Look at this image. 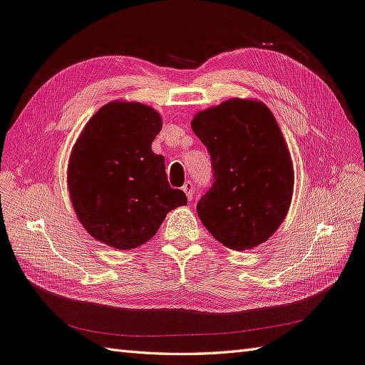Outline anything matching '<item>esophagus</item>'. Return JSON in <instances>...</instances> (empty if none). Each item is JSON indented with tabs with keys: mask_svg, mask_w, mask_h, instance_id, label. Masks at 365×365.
I'll use <instances>...</instances> for the list:
<instances>
[{
	"mask_svg": "<svg viewBox=\"0 0 365 365\" xmlns=\"http://www.w3.org/2000/svg\"><path fill=\"white\" fill-rule=\"evenodd\" d=\"M182 190H184V193L187 195V200L189 201H192L193 200V190H195V185H193V182H190V181H185L184 182V185H182Z\"/></svg>",
	"mask_w": 365,
	"mask_h": 365,
	"instance_id": "1",
	"label": "esophagus"
}]
</instances>
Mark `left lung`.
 Wrapping results in <instances>:
<instances>
[{"mask_svg": "<svg viewBox=\"0 0 365 365\" xmlns=\"http://www.w3.org/2000/svg\"><path fill=\"white\" fill-rule=\"evenodd\" d=\"M192 130L210 155L213 182L197 204L201 223L220 243L246 251L285 220L294 187L287 142L262 102L229 99L195 114Z\"/></svg>", "mask_w": 365, "mask_h": 365, "instance_id": "1", "label": "left lung"}]
</instances>
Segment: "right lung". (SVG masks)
<instances>
[{"instance_id": "1", "label": "right lung", "mask_w": 365, "mask_h": 365, "mask_svg": "<svg viewBox=\"0 0 365 365\" xmlns=\"http://www.w3.org/2000/svg\"><path fill=\"white\" fill-rule=\"evenodd\" d=\"M163 119L152 106L110 102L88 120L71 152L68 189L88 234L115 250L148 242L165 215L187 202L152 152Z\"/></svg>"}]
</instances>
